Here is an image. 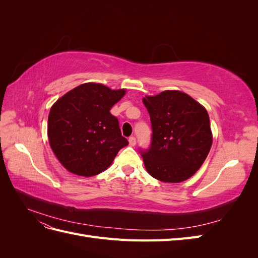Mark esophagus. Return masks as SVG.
Listing matches in <instances>:
<instances>
[{
    "instance_id": "34e87169",
    "label": "esophagus",
    "mask_w": 258,
    "mask_h": 258,
    "mask_svg": "<svg viewBox=\"0 0 258 258\" xmlns=\"http://www.w3.org/2000/svg\"><path fill=\"white\" fill-rule=\"evenodd\" d=\"M137 144V140L135 137H130L129 138V145L130 146H135Z\"/></svg>"
}]
</instances>
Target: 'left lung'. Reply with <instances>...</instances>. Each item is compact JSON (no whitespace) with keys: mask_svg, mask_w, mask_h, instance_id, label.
Wrapping results in <instances>:
<instances>
[{"mask_svg":"<svg viewBox=\"0 0 258 258\" xmlns=\"http://www.w3.org/2000/svg\"><path fill=\"white\" fill-rule=\"evenodd\" d=\"M152 122V143L140 150L147 172L166 183L189 178L201 167L212 146L206 108L178 90L143 98Z\"/></svg>","mask_w":258,"mask_h":258,"instance_id":"1","label":"left lung"}]
</instances>
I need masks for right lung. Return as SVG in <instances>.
I'll return each instance as SVG.
<instances>
[{
	"mask_svg": "<svg viewBox=\"0 0 258 258\" xmlns=\"http://www.w3.org/2000/svg\"><path fill=\"white\" fill-rule=\"evenodd\" d=\"M102 84L77 86L54 103L48 115L47 135L52 152L68 171L92 176L110 167L115 156L128 145L119 122L110 113L124 96Z\"/></svg>",
	"mask_w": 258,
	"mask_h": 258,
	"instance_id": "right-lung-1",
	"label": "right lung"
}]
</instances>
